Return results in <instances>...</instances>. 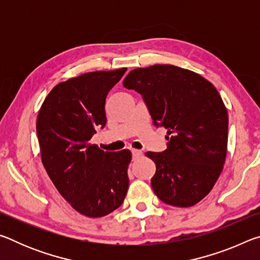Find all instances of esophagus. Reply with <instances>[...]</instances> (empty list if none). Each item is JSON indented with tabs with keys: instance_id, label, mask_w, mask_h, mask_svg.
<instances>
[{
	"instance_id": "esophagus-1",
	"label": "esophagus",
	"mask_w": 260,
	"mask_h": 260,
	"mask_svg": "<svg viewBox=\"0 0 260 260\" xmlns=\"http://www.w3.org/2000/svg\"><path fill=\"white\" fill-rule=\"evenodd\" d=\"M132 155H133V159H138V158H140L141 156H142V151L141 150H136V149H133L132 150Z\"/></svg>"
}]
</instances>
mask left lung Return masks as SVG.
Segmentation results:
<instances>
[{"mask_svg":"<svg viewBox=\"0 0 260 260\" xmlns=\"http://www.w3.org/2000/svg\"><path fill=\"white\" fill-rule=\"evenodd\" d=\"M142 95L153 124L167 129V149L146 152L156 164L151 187L161 202L189 208L211 191L227 153L228 113L217 88L199 73L157 64L122 81Z\"/></svg>","mask_w":260,"mask_h":260,"instance_id":"8db88e82","label":"left lung"}]
</instances>
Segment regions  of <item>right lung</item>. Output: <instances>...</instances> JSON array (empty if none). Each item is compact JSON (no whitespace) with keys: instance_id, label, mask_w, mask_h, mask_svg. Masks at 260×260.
Returning a JSON list of instances; mask_svg holds the SVG:
<instances>
[{"instance_id":"1","label":"right lung","mask_w":260,"mask_h":260,"mask_svg":"<svg viewBox=\"0 0 260 260\" xmlns=\"http://www.w3.org/2000/svg\"><path fill=\"white\" fill-rule=\"evenodd\" d=\"M126 70L88 72L59 82L38 114L42 164L60 195L89 218L119 208L128 189L131 151H103L89 142L107 124L105 99Z\"/></svg>"}]
</instances>
